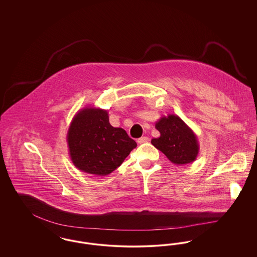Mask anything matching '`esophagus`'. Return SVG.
I'll use <instances>...</instances> for the list:
<instances>
[{"label":"esophagus","mask_w":257,"mask_h":257,"mask_svg":"<svg viewBox=\"0 0 257 257\" xmlns=\"http://www.w3.org/2000/svg\"><path fill=\"white\" fill-rule=\"evenodd\" d=\"M148 141H149V139H148L147 137H142V138L138 139L137 143H138V144H144V143H147Z\"/></svg>","instance_id":"34e87169"}]
</instances>
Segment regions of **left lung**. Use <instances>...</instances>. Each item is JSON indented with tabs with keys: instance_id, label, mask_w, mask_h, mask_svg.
I'll use <instances>...</instances> for the list:
<instances>
[{
	"instance_id": "1",
	"label": "left lung",
	"mask_w": 257,
	"mask_h": 257,
	"mask_svg": "<svg viewBox=\"0 0 257 257\" xmlns=\"http://www.w3.org/2000/svg\"><path fill=\"white\" fill-rule=\"evenodd\" d=\"M159 138L151 144L162 151L174 165H187L196 161L199 145L194 131L176 114L162 116L155 123Z\"/></svg>"
}]
</instances>
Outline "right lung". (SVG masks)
Masks as SVG:
<instances>
[{
  "mask_svg": "<svg viewBox=\"0 0 257 257\" xmlns=\"http://www.w3.org/2000/svg\"><path fill=\"white\" fill-rule=\"evenodd\" d=\"M66 140L74 166L99 176L117 169L137 147L124 129L110 125L107 110L94 107H86L74 115Z\"/></svg>",
  "mask_w": 257,
  "mask_h": 257,
  "instance_id": "obj_1",
  "label": "right lung"
}]
</instances>
